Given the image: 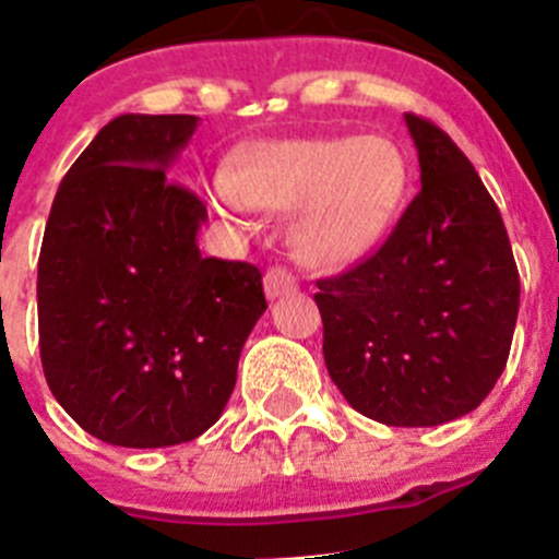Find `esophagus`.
<instances>
[{
  "label": "esophagus",
  "instance_id": "34e87169",
  "mask_svg": "<svg viewBox=\"0 0 559 559\" xmlns=\"http://www.w3.org/2000/svg\"><path fill=\"white\" fill-rule=\"evenodd\" d=\"M264 292H267L270 300H275V297H284V295H292V292H297V278L292 275V270L270 267L267 273H264Z\"/></svg>",
  "mask_w": 559,
  "mask_h": 559
}]
</instances>
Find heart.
<instances>
[{
	"label": "heart",
	"instance_id": "heart-1",
	"mask_svg": "<svg viewBox=\"0 0 559 559\" xmlns=\"http://www.w3.org/2000/svg\"><path fill=\"white\" fill-rule=\"evenodd\" d=\"M409 191V160L388 135H306L242 150L215 202L289 213L297 262L346 270L388 237Z\"/></svg>",
	"mask_w": 559,
	"mask_h": 559
}]
</instances>
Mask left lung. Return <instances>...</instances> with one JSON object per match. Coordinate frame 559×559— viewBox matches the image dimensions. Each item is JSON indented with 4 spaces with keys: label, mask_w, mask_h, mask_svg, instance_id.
I'll return each mask as SVG.
<instances>
[{
    "label": "left lung",
    "mask_w": 559,
    "mask_h": 559,
    "mask_svg": "<svg viewBox=\"0 0 559 559\" xmlns=\"http://www.w3.org/2000/svg\"><path fill=\"white\" fill-rule=\"evenodd\" d=\"M420 182L388 240L313 295L324 366L360 415L440 426L473 412L506 371L519 270L506 224L467 155L406 114Z\"/></svg>",
    "instance_id": "obj_1"
}]
</instances>
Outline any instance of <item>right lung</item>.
<instances>
[{"mask_svg": "<svg viewBox=\"0 0 559 559\" xmlns=\"http://www.w3.org/2000/svg\"><path fill=\"white\" fill-rule=\"evenodd\" d=\"M197 124L191 114L103 124L59 182L43 235V373L62 409L108 445L204 435L267 308L259 267L199 253L207 207L166 171Z\"/></svg>", "mask_w": 559, "mask_h": 559, "instance_id": "obj_1", "label": "right lung"}]
</instances>
